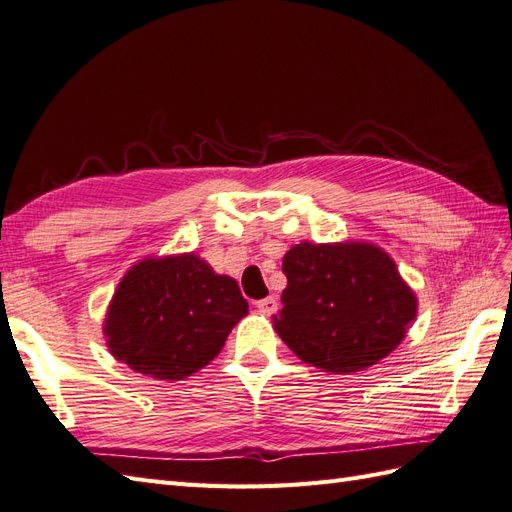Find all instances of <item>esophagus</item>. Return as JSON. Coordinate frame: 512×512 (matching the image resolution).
Masks as SVG:
<instances>
[{
	"mask_svg": "<svg viewBox=\"0 0 512 512\" xmlns=\"http://www.w3.org/2000/svg\"><path fill=\"white\" fill-rule=\"evenodd\" d=\"M277 298L274 296H268V298H264V300H257V309L261 311V313H266V316H270V313H274L277 311Z\"/></svg>",
	"mask_w": 512,
	"mask_h": 512,
	"instance_id": "34e87169",
	"label": "esophagus"
}]
</instances>
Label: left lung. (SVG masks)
I'll list each match as a JSON object with an SVG mask.
<instances>
[{"instance_id":"1","label":"left lung","mask_w":512,"mask_h":512,"mask_svg":"<svg viewBox=\"0 0 512 512\" xmlns=\"http://www.w3.org/2000/svg\"><path fill=\"white\" fill-rule=\"evenodd\" d=\"M287 287L274 331L294 355L331 374L389 357L417 318V294L372 242H300L283 255Z\"/></svg>"}]
</instances>
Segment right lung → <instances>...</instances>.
<instances>
[{
    "instance_id": "add662e5",
    "label": "right lung",
    "mask_w": 512,
    "mask_h": 512,
    "mask_svg": "<svg viewBox=\"0 0 512 512\" xmlns=\"http://www.w3.org/2000/svg\"><path fill=\"white\" fill-rule=\"evenodd\" d=\"M248 313L238 281L196 253L147 255L116 285L103 318L110 355L157 381H183L212 363Z\"/></svg>"
}]
</instances>
